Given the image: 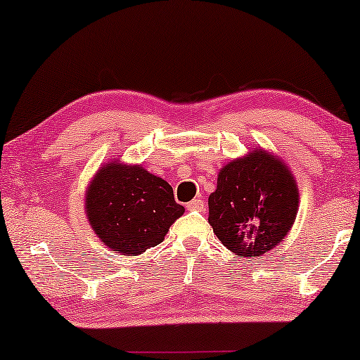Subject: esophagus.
I'll return each instance as SVG.
<instances>
[{"label":"esophagus","instance_id":"esophagus-1","mask_svg":"<svg viewBox=\"0 0 360 360\" xmlns=\"http://www.w3.org/2000/svg\"><path fill=\"white\" fill-rule=\"evenodd\" d=\"M203 208H205V203H203V200H201V198H195V200H191L190 203H186V210L201 211Z\"/></svg>","mask_w":360,"mask_h":360}]
</instances>
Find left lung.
Returning a JSON list of instances; mask_svg holds the SVG:
<instances>
[{"label":"left lung","mask_w":360,"mask_h":360,"mask_svg":"<svg viewBox=\"0 0 360 360\" xmlns=\"http://www.w3.org/2000/svg\"><path fill=\"white\" fill-rule=\"evenodd\" d=\"M298 196L288 165L259 147L219 170L208 198V223L238 257H262L292 229Z\"/></svg>","instance_id":"1"}]
</instances>
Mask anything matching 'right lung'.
Returning a JSON list of instances; mask_svg holds the SVG:
<instances>
[{"label":"right lung","instance_id":"1","mask_svg":"<svg viewBox=\"0 0 360 360\" xmlns=\"http://www.w3.org/2000/svg\"><path fill=\"white\" fill-rule=\"evenodd\" d=\"M85 213L106 248L137 255L160 244L185 208L164 179L142 165L110 160L86 186Z\"/></svg>","mask_w":360,"mask_h":360}]
</instances>
